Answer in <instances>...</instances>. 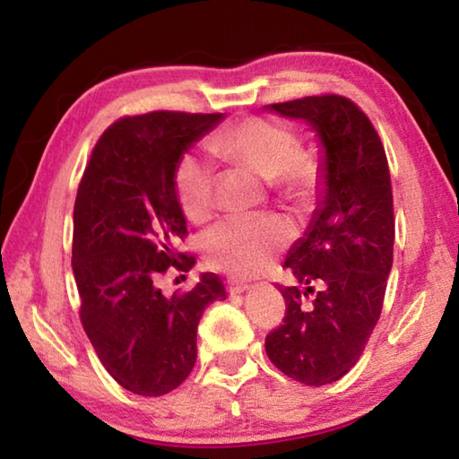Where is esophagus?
Wrapping results in <instances>:
<instances>
[{
    "label": "esophagus",
    "instance_id": "1",
    "mask_svg": "<svg viewBox=\"0 0 459 459\" xmlns=\"http://www.w3.org/2000/svg\"><path fill=\"white\" fill-rule=\"evenodd\" d=\"M249 288H251V283H247V281H238L235 278H229L227 280V292H230V294H241V292H245V290H249Z\"/></svg>",
    "mask_w": 459,
    "mask_h": 459
}]
</instances>
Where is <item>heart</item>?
<instances>
[{"label": "heart", "mask_w": 459, "mask_h": 459, "mask_svg": "<svg viewBox=\"0 0 459 459\" xmlns=\"http://www.w3.org/2000/svg\"><path fill=\"white\" fill-rule=\"evenodd\" d=\"M298 144V133L286 122L247 116L216 133L210 149L264 178L269 194L278 200L308 212L325 194L326 167L315 149ZM173 190L190 221L202 222L212 214L214 173L206 161L194 155L181 157L173 173ZM290 238L292 229L280 216H235L204 232L202 255L210 267L249 278L264 272Z\"/></svg>", "instance_id": "1"}]
</instances>
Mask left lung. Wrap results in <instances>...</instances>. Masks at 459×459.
Instances as JSON below:
<instances>
[{"mask_svg":"<svg viewBox=\"0 0 459 459\" xmlns=\"http://www.w3.org/2000/svg\"><path fill=\"white\" fill-rule=\"evenodd\" d=\"M269 108L318 130L326 194L307 237L283 261L298 286H280L286 315L267 333L265 351L292 380L325 386L358 363L382 315L394 249L388 159L372 120L345 96L321 93ZM308 293L316 294L310 307L303 304Z\"/></svg>","mask_w":459,"mask_h":459,"instance_id":"8db88e82","label":"left lung"}]
</instances>
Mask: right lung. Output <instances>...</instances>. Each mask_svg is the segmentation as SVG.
Returning a JSON list of instances; mask_svg holds the SVG:
<instances>
[{
	"label": "right lung",
	"instance_id": "add662e5",
	"mask_svg": "<svg viewBox=\"0 0 459 459\" xmlns=\"http://www.w3.org/2000/svg\"><path fill=\"white\" fill-rule=\"evenodd\" d=\"M222 114L155 110L104 130L79 181L73 212V273L79 318L101 366L122 388L161 396L190 376L195 331L210 302L224 300L216 273L165 296L159 280L190 272L173 173L194 141Z\"/></svg>",
	"mask_w": 459,
	"mask_h": 459
}]
</instances>
